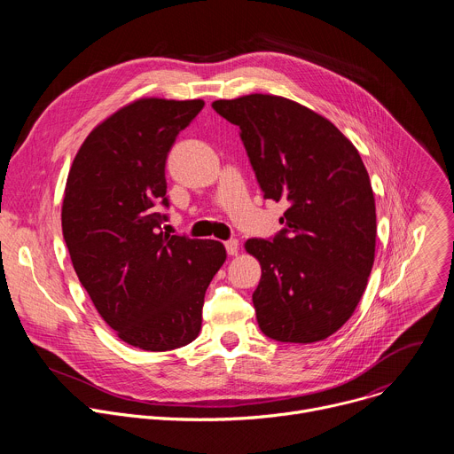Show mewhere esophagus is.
I'll list each match as a JSON object with an SVG mask.
<instances>
[{
  "label": "esophagus",
  "instance_id": "34e87169",
  "mask_svg": "<svg viewBox=\"0 0 454 454\" xmlns=\"http://www.w3.org/2000/svg\"><path fill=\"white\" fill-rule=\"evenodd\" d=\"M224 247H226L228 254H237V251H239V240H237V239H230V240L224 242Z\"/></svg>",
  "mask_w": 454,
  "mask_h": 454
}]
</instances>
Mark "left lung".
<instances>
[{
    "mask_svg": "<svg viewBox=\"0 0 454 454\" xmlns=\"http://www.w3.org/2000/svg\"><path fill=\"white\" fill-rule=\"evenodd\" d=\"M239 125L264 198L289 208L271 239H249L262 277L253 293L261 331L314 343L341 329L373 266L375 200L357 149L321 114L275 95L215 100Z\"/></svg>",
    "mask_w": 454,
    "mask_h": 454,
    "instance_id": "obj_1",
    "label": "left lung"
}]
</instances>
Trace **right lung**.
<instances>
[{
  "instance_id": "right-lung-1",
  "label": "right lung",
  "mask_w": 454,
  "mask_h": 454,
  "mask_svg": "<svg viewBox=\"0 0 454 454\" xmlns=\"http://www.w3.org/2000/svg\"><path fill=\"white\" fill-rule=\"evenodd\" d=\"M203 100L140 98L81 145L62 201L75 273L118 338L149 352L198 338L205 293L226 261L217 240L161 231L165 161Z\"/></svg>"
}]
</instances>
